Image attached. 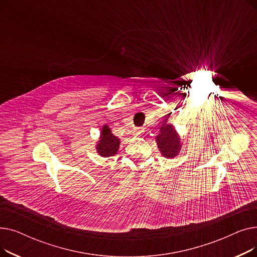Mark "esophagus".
Returning a JSON list of instances; mask_svg holds the SVG:
<instances>
[{
    "label": "esophagus",
    "mask_w": 257,
    "mask_h": 257,
    "mask_svg": "<svg viewBox=\"0 0 257 257\" xmlns=\"http://www.w3.org/2000/svg\"><path fill=\"white\" fill-rule=\"evenodd\" d=\"M145 132V129L144 128H142V127H138V128H136L133 130V134L136 137H140L141 134H143Z\"/></svg>",
    "instance_id": "1"
}]
</instances>
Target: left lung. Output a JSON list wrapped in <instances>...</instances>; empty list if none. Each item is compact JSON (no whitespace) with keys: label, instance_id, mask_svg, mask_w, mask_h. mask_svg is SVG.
I'll list each match as a JSON object with an SVG mask.
<instances>
[{"label":"left lung","instance_id":"8db88e82","mask_svg":"<svg viewBox=\"0 0 257 257\" xmlns=\"http://www.w3.org/2000/svg\"><path fill=\"white\" fill-rule=\"evenodd\" d=\"M155 139L158 149L164 157L174 158L179 154L182 147L181 139L175 127L169 124L167 119L160 125L159 133Z\"/></svg>","mask_w":257,"mask_h":257}]
</instances>
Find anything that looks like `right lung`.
Wrapping results in <instances>:
<instances>
[{"label": "right lung", "mask_w": 257, "mask_h": 257, "mask_svg": "<svg viewBox=\"0 0 257 257\" xmlns=\"http://www.w3.org/2000/svg\"><path fill=\"white\" fill-rule=\"evenodd\" d=\"M119 139L111 132V129L107 125L102 127L99 141L96 145L97 152L102 157L113 156L117 153L119 148Z\"/></svg>", "instance_id": "add662e5"}]
</instances>
